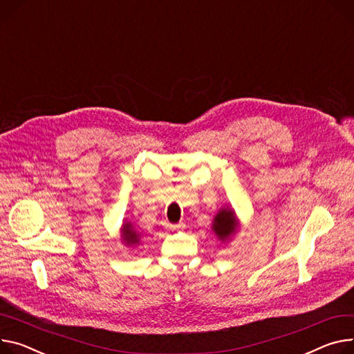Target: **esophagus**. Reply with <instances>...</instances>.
Segmentation results:
<instances>
[{"mask_svg": "<svg viewBox=\"0 0 354 354\" xmlns=\"http://www.w3.org/2000/svg\"><path fill=\"white\" fill-rule=\"evenodd\" d=\"M183 227H184L183 223H180V224H169V230H171V231L180 230V228H183Z\"/></svg>", "mask_w": 354, "mask_h": 354, "instance_id": "obj_1", "label": "esophagus"}]
</instances>
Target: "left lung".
I'll return each instance as SVG.
<instances>
[{
    "mask_svg": "<svg viewBox=\"0 0 354 354\" xmlns=\"http://www.w3.org/2000/svg\"><path fill=\"white\" fill-rule=\"evenodd\" d=\"M236 230H238V220L234 209L228 207L221 208L218 214L214 216L212 231L223 242L228 241L236 232Z\"/></svg>",
    "mask_w": 354,
    "mask_h": 354,
    "instance_id": "1",
    "label": "left lung"
}]
</instances>
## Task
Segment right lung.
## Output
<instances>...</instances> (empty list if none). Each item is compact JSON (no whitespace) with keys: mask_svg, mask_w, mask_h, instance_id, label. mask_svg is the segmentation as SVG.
<instances>
[{"mask_svg":"<svg viewBox=\"0 0 354 354\" xmlns=\"http://www.w3.org/2000/svg\"><path fill=\"white\" fill-rule=\"evenodd\" d=\"M122 239L126 245H138L140 242V234L134 230L131 223H124L122 227Z\"/></svg>","mask_w":354,"mask_h":354,"instance_id":"1","label":"right lung"}]
</instances>
